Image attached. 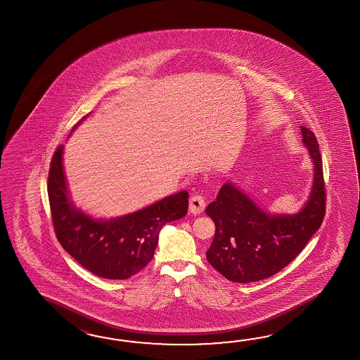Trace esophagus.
Segmentation results:
<instances>
[{"mask_svg": "<svg viewBox=\"0 0 360 360\" xmlns=\"http://www.w3.org/2000/svg\"><path fill=\"white\" fill-rule=\"evenodd\" d=\"M205 208H206V200L202 195L195 194V195L191 197V200H189V211L191 214H202L205 211Z\"/></svg>", "mask_w": 360, "mask_h": 360, "instance_id": "1", "label": "esophagus"}]
</instances>
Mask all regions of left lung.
<instances>
[{
    "mask_svg": "<svg viewBox=\"0 0 360 360\" xmlns=\"http://www.w3.org/2000/svg\"><path fill=\"white\" fill-rule=\"evenodd\" d=\"M301 134L313 160L314 175L309 198L297 214H269L230 181L207 206L206 214L216 226L207 260L231 282L251 283L274 276L296 259L321 228L326 188L319 144L313 131L301 126Z\"/></svg>",
    "mask_w": 360,
    "mask_h": 360,
    "instance_id": "left-lung-1",
    "label": "left lung"
}]
</instances>
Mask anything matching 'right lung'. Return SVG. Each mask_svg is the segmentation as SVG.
Wrapping results in <instances>:
<instances>
[{
	"label": "right lung",
	"instance_id": "add662e5",
	"mask_svg": "<svg viewBox=\"0 0 360 360\" xmlns=\"http://www.w3.org/2000/svg\"><path fill=\"white\" fill-rule=\"evenodd\" d=\"M63 149L64 146H59L53 155L47 180L53 224L61 247L95 276L105 279L135 276L153 259L163 225L186 214L188 191L175 193L132 214L94 219L69 197Z\"/></svg>",
	"mask_w": 360,
	"mask_h": 360
}]
</instances>
